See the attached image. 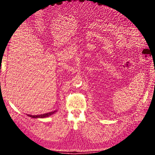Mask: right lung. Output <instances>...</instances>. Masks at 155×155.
<instances>
[{"mask_svg":"<svg viewBox=\"0 0 155 155\" xmlns=\"http://www.w3.org/2000/svg\"><path fill=\"white\" fill-rule=\"evenodd\" d=\"M56 112V110L50 112H48V113H45L43 114H40V115H30V114H27L28 116L31 117L33 118H46V117H48L51 114H53L54 113Z\"/></svg>","mask_w":155,"mask_h":155,"instance_id":"obj_1","label":"right lung"}]
</instances>
